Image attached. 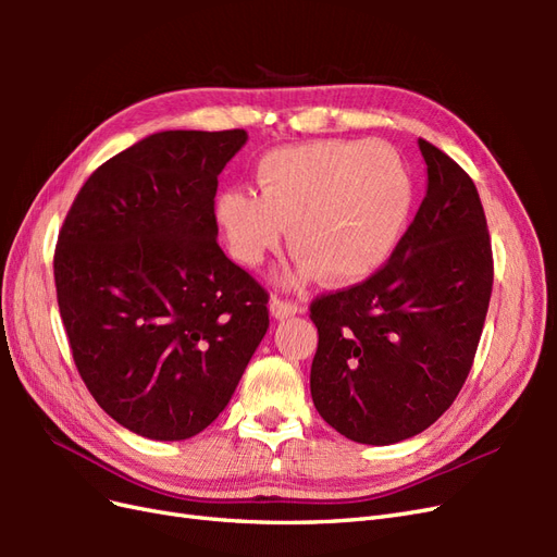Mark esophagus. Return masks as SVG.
<instances>
[{"label": "esophagus", "instance_id": "34e87169", "mask_svg": "<svg viewBox=\"0 0 557 557\" xmlns=\"http://www.w3.org/2000/svg\"><path fill=\"white\" fill-rule=\"evenodd\" d=\"M272 315L274 318H288V315H295V313H301L305 309H301L297 301H290V299H281V297H274L272 299Z\"/></svg>", "mask_w": 557, "mask_h": 557}]
</instances>
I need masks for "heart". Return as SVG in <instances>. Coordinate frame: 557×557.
I'll use <instances>...</instances> for the list:
<instances>
[{
	"label": "heart",
	"instance_id": "heart-1",
	"mask_svg": "<svg viewBox=\"0 0 557 557\" xmlns=\"http://www.w3.org/2000/svg\"><path fill=\"white\" fill-rule=\"evenodd\" d=\"M258 195L215 199V223L242 264L278 248L283 227L299 267L332 283L360 281L391 258L413 207V181L391 146L313 141L276 148L256 166Z\"/></svg>",
	"mask_w": 557,
	"mask_h": 557
}]
</instances>
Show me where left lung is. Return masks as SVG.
<instances>
[{
  "label": "left lung",
  "mask_w": 557,
  "mask_h": 557,
  "mask_svg": "<svg viewBox=\"0 0 557 557\" xmlns=\"http://www.w3.org/2000/svg\"><path fill=\"white\" fill-rule=\"evenodd\" d=\"M428 193L391 260L311 301V397L350 442L385 446L428 430L462 391L493 293V248L474 181L418 139Z\"/></svg>",
  "instance_id": "obj_1"
}]
</instances>
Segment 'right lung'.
I'll list each match as a JSON object with an SVG mask.
<instances>
[{
  "instance_id": "right-lung-1",
  "label": "right lung",
  "mask_w": 557,
  "mask_h": 557,
  "mask_svg": "<svg viewBox=\"0 0 557 557\" xmlns=\"http://www.w3.org/2000/svg\"><path fill=\"white\" fill-rule=\"evenodd\" d=\"M244 129H170L83 183L53 272L78 374L115 423L181 442L209 428L269 327V295L218 246V174Z\"/></svg>"
}]
</instances>
